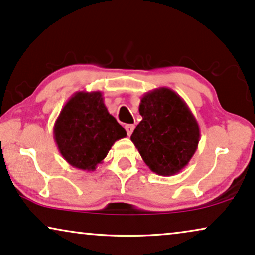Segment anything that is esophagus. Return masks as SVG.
<instances>
[{
    "label": "esophagus",
    "mask_w": 255,
    "mask_h": 255,
    "mask_svg": "<svg viewBox=\"0 0 255 255\" xmlns=\"http://www.w3.org/2000/svg\"><path fill=\"white\" fill-rule=\"evenodd\" d=\"M125 130H127L128 135H131L132 132H133V130H134V125H133V124H128V125H125Z\"/></svg>",
    "instance_id": "1"
}]
</instances>
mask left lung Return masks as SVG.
I'll list each match as a JSON object with an SVG mask.
<instances>
[{"label":"left lung","mask_w":255,"mask_h":255,"mask_svg":"<svg viewBox=\"0 0 255 255\" xmlns=\"http://www.w3.org/2000/svg\"><path fill=\"white\" fill-rule=\"evenodd\" d=\"M142 120L131 140L153 173L172 176L188 165L200 141V127L182 97L161 87L139 104Z\"/></svg>","instance_id":"obj_1"}]
</instances>
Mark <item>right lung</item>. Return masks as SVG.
Returning <instances> with one entry per match:
<instances>
[{"label":"right lung","mask_w":255,"mask_h":255,"mask_svg":"<svg viewBox=\"0 0 255 255\" xmlns=\"http://www.w3.org/2000/svg\"><path fill=\"white\" fill-rule=\"evenodd\" d=\"M58 149L69 165L95 170L127 131L109 114L101 92H78L62 108L53 127Z\"/></svg>","instance_id":"1"}]
</instances>
